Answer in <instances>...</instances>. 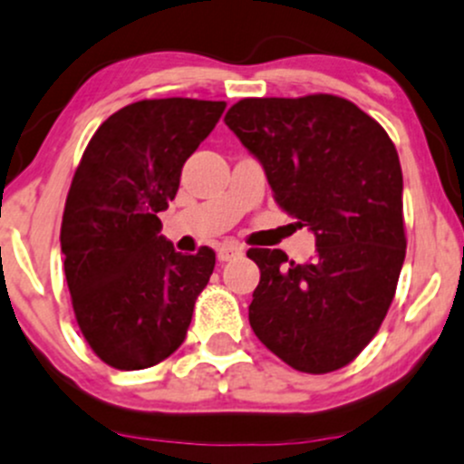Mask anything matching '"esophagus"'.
Listing matches in <instances>:
<instances>
[{
    "instance_id": "obj_1",
    "label": "esophagus",
    "mask_w": 464,
    "mask_h": 464,
    "mask_svg": "<svg viewBox=\"0 0 464 464\" xmlns=\"http://www.w3.org/2000/svg\"><path fill=\"white\" fill-rule=\"evenodd\" d=\"M241 254H243V247L237 246V243H221V246L217 247L218 261H232V258L241 256Z\"/></svg>"
}]
</instances>
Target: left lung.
<instances>
[{"mask_svg":"<svg viewBox=\"0 0 464 464\" xmlns=\"http://www.w3.org/2000/svg\"><path fill=\"white\" fill-rule=\"evenodd\" d=\"M227 128L266 170L278 206L316 237L307 263L254 250L250 325L298 372L352 362L392 305L405 261L402 170L370 114L334 94L241 99Z\"/></svg>","mask_w":464,"mask_h":464,"instance_id":"1","label":"left lung"}]
</instances>
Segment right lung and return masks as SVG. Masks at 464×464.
<instances>
[{
    "label": "right lung",
    "mask_w": 464,
    "mask_h": 464,
    "mask_svg": "<svg viewBox=\"0 0 464 464\" xmlns=\"http://www.w3.org/2000/svg\"><path fill=\"white\" fill-rule=\"evenodd\" d=\"M226 102L143 99L111 114L74 172L62 221L63 272L79 330L114 370H146L186 341L214 250L181 254L157 214Z\"/></svg>",
    "instance_id": "1"
}]
</instances>
